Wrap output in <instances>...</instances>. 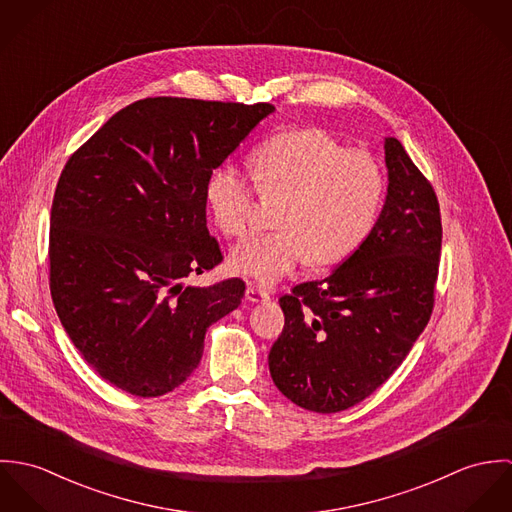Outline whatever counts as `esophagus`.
Returning a JSON list of instances; mask_svg holds the SVG:
<instances>
[{"mask_svg": "<svg viewBox=\"0 0 512 512\" xmlns=\"http://www.w3.org/2000/svg\"><path fill=\"white\" fill-rule=\"evenodd\" d=\"M246 299L252 301V303H260V301L270 299V292L260 290V288H256V286H248V288H246Z\"/></svg>", "mask_w": 512, "mask_h": 512, "instance_id": "1", "label": "esophagus"}]
</instances>
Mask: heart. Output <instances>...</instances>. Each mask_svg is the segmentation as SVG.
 <instances>
[{
  "label": "heart",
  "mask_w": 512,
  "mask_h": 512,
  "mask_svg": "<svg viewBox=\"0 0 512 512\" xmlns=\"http://www.w3.org/2000/svg\"><path fill=\"white\" fill-rule=\"evenodd\" d=\"M254 183L234 163L209 179L207 201L220 232L246 238L252 228L256 191L284 197L274 215L278 230L240 244L230 268L272 286L309 260L331 266L359 250L372 230L384 197V173L361 149H347L321 128L280 132L252 153Z\"/></svg>",
  "instance_id": "1"
}]
</instances>
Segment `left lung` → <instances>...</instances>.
Listing matches in <instances>:
<instances>
[{"label":"left lung","mask_w":512,"mask_h":512,"mask_svg":"<svg viewBox=\"0 0 512 512\" xmlns=\"http://www.w3.org/2000/svg\"><path fill=\"white\" fill-rule=\"evenodd\" d=\"M388 195L365 242L329 278L280 297L286 325L268 355L293 404L347 410L402 365L426 329L438 282L441 215L432 183L384 140Z\"/></svg>","instance_id":"obj_1"}]
</instances>
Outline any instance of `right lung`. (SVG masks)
Returning <instances> with one entry per match:
<instances>
[{
  "label": "right lung",
  "mask_w": 512,
  "mask_h": 512,
  "mask_svg": "<svg viewBox=\"0 0 512 512\" xmlns=\"http://www.w3.org/2000/svg\"><path fill=\"white\" fill-rule=\"evenodd\" d=\"M274 106L157 96L114 114L69 157L51 207L49 286L84 361L153 398L183 384L211 323L246 284L183 286L222 262L207 185Z\"/></svg>",
  "instance_id": "obj_1"
}]
</instances>
